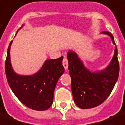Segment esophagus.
Returning <instances> with one entry per match:
<instances>
[{
    "instance_id": "34e87169",
    "label": "esophagus",
    "mask_w": 125,
    "mask_h": 125,
    "mask_svg": "<svg viewBox=\"0 0 125 125\" xmlns=\"http://www.w3.org/2000/svg\"><path fill=\"white\" fill-rule=\"evenodd\" d=\"M62 65L64 66L65 70H67L68 69V60L67 58H64L63 61H62Z\"/></svg>"
}]
</instances>
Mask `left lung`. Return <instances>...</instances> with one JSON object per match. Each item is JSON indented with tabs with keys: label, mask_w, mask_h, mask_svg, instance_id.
Masks as SVG:
<instances>
[{
	"label": "left lung",
	"mask_w": 125,
	"mask_h": 125,
	"mask_svg": "<svg viewBox=\"0 0 125 125\" xmlns=\"http://www.w3.org/2000/svg\"><path fill=\"white\" fill-rule=\"evenodd\" d=\"M109 36L116 45L114 37L108 31L102 32ZM118 50L106 68L99 71H91L85 67L77 53L69 50L67 53L68 69L71 77V90L75 104L80 108L88 109L103 103L115 87L119 75Z\"/></svg>",
	"instance_id": "left-lung-1"
}]
</instances>
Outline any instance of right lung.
<instances>
[{
	"label": "right lung",
	"instance_id": "1",
	"mask_svg": "<svg viewBox=\"0 0 125 125\" xmlns=\"http://www.w3.org/2000/svg\"><path fill=\"white\" fill-rule=\"evenodd\" d=\"M12 42L13 40L8 48L5 61V73L10 89L21 102L31 109L40 111L48 109L52 104L54 92L58 79L64 72L62 66L63 56L56 59H48L41 69L33 75H19L14 71L10 62Z\"/></svg>",
	"mask_w": 125,
	"mask_h": 125
}]
</instances>
